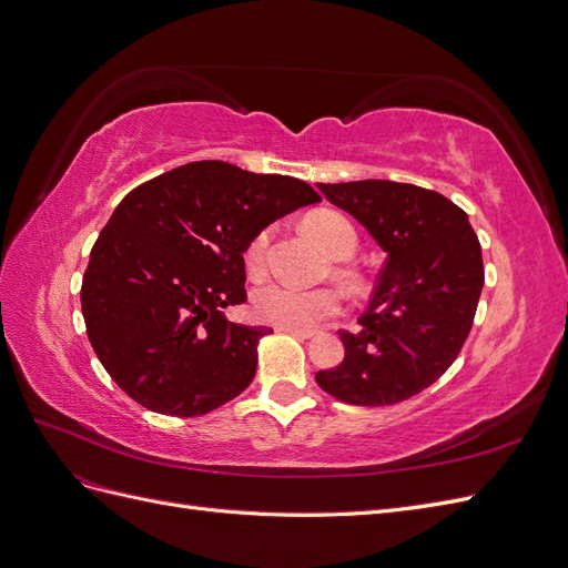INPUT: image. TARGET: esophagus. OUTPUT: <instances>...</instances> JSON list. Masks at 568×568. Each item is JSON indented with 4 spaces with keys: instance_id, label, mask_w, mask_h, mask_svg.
<instances>
[{
    "instance_id": "34e87169",
    "label": "esophagus",
    "mask_w": 568,
    "mask_h": 568,
    "mask_svg": "<svg viewBox=\"0 0 568 568\" xmlns=\"http://www.w3.org/2000/svg\"><path fill=\"white\" fill-rule=\"evenodd\" d=\"M277 332L291 334V336H298V338H313V336H315L313 329H294V326H277Z\"/></svg>"
}]
</instances>
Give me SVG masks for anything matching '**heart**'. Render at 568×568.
<instances>
[{"instance_id":"heart-1","label":"heart","mask_w":568,"mask_h":568,"mask_svg":"<svg viewBox=\"0 0 568 568\" xmlns=\"http://www.w3.org/2000/svg\"><path fill=\"white\" fill-rule=\"evenodd\" d=\"M305 232L334 257H348L357 248V232L348 217L334 211H320L305 217ZM270 230L257 232L244 253V265L251 277H261L265 272V257L270 246ZM341 294L334 286L303 288L284 282H270L253 294V313L261 322L274 326H294V329H311L341 311Z\"/></svg>"}]
</instances>
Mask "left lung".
I'll list each match as a JSON object with an SVG mask.
<instances>
[{"mask_svg": "<svg viewBox=\"0 0 568 568\" xmlns=\"http://www.w3.org/2000/svg\"><path fill=\"white\" fill-rule=\"evenodd\" d=\"M388 257L359 329H341L346 357L315 379L341 403H403L438 382L467 341L484 288L478 236L459 205L388 180L322 184Z\"/></svg>", "mask_w": 568, "mask_h": 568, "instance_id": "obj_1", "label": "left lung"}]
</instances>
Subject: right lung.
<instances>
[{
    "instance_id": "1",
    "label": "right lung",
    "mask_w": 568,
    "mask_h": 568,
    "mask_svg": "<svg viewBox=\"0 0 568 568\" xmlns=\"http://www.w3.org/2000/svg\"><path fill=\"white\" fill-rule=\"evenodd\" d=\"M322 201L286 175L199 161L118 203L84 270L80 301L99 363L134 403L201 417L255 376L267 326L230 322L246 301L244 251L270 222Z\"/></svg>"
}]
</instances>
